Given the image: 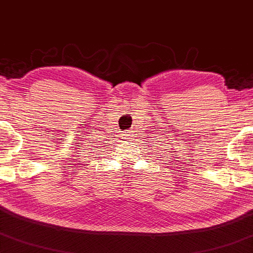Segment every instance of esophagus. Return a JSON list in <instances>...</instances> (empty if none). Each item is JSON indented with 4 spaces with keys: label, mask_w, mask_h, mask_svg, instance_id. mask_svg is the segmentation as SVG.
I'll list each match as a JSON object with an SVG mask.
<instances>
[{
    "label": "esophagus",
    "mask_w": 253,
    "mask_h": 253,
    "mask_svg": "<svg viewBox=\"0 0 253 253\" xmlns=\"http://www.w3.org/2000/svg\"><path fill=\"white\" fill-rule=\"evenodd\" d=\"M122 135H124V137H125V138H126V139H131V135H132V131H129V129H128V131H127V132H125V133H124V134H122Z\"/></svg>",
    "instance_id": "esophagus-1"
}]
</instances>
